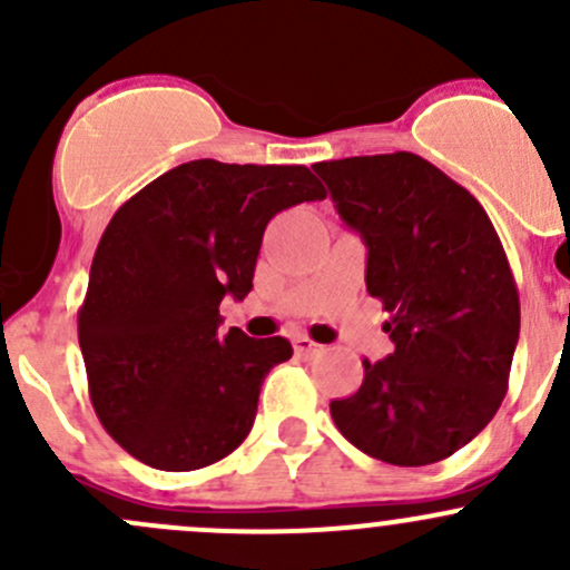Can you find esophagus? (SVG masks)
<instances>
[{
    "label": "esophagus",
    "instance_id": "34e87169",
    "mask_svg": "<svg viewBox=\"0 0 570 570\" xmlns=\"http://www.w3.org/2000/svg\"><path fill=\"white\" fill-rule=\"evenodd\" d=\"M292 344H295L297 355H312V353H317V350H320V344L312 342L308 336H295V338H292Z\"/></svg>",
    "mask_w": 570,
    "mask_h": 570
}]
</instances>
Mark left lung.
Listing matches in <instances>:
<instances>
[{
    "instance_id": "obj_1",
    "label": "left lung",
    "mask_w": 570,
    "mask_h": 570,
    "mask_svg": "<svg viewBox=\"0 0 570 570\" xmlns=\"http://www.w3.org/2000/svg\"><path fill=\"white\" fill-rule=\"evenodd\" d=\"M338 217L366 245V292L394 353L331 402L338 433L383 463L455 455L508 394L521 306L480 200L416 154L317 163Z\"/></svg>"
}]
</instances>
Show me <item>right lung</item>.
<instances>
[{"label":"right lung","instance_id":"1","mask_svg":"<svg viewBox=\"0 0 570 570\" xmlns=\"http://www.w3.org/2000/svg\"><path fill=\"white\" fill-rule=\"evenodd\" d=\"M325 187L303 165L195 159L112 215L90 264L79 347L105 430L140 463L193 471L232 455L256 419L284 336H223L220 301H243L267 223Z\"/></svg>","mask_w":570,"mask_h":570}]
</instances>
